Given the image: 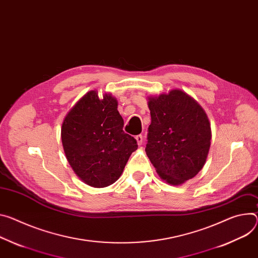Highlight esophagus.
Wrapping results in <instances>:
<instances>
[{
    "label": "esophagus",
    "mask_w": 258,
    "mask_h": 258,
    "mask_svg": "<svg viewBox=\"0 0 258 258\" xmlns=\"http://www.w3.org/2000/svg\"><path fill=\"white\" fill-rule=\"evenodd\" d=\"M136 140H137V142H138L139 145H142V143H143V136L142 135L136 136Z\"/></svg>",
    "instance_id": "34e87169"
}]
</instances>
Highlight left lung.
Wrapping results in <instances>:
<instances>
[{
	"label": "left lung",
	"mask_w": 258,
	"mask_h": 258,
	"mask_svg": "<svg viewBox=\"0 0 258 258\" xmlns=\"http://www.w3.org/2000/svg\"><path fill=\"white\" fill-rule=\"evenodd\" d=\"M151 123L146 154L159 177L171 185L194 178L204 167L211 125L202 106L180 89L148 97Z\"/></svg>",
	"instance_id": "left-lung-1"
}]
</instances>
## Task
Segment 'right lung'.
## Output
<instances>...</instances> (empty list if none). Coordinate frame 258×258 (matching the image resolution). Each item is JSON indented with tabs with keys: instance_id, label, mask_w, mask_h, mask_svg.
Instances as JSON below:
<instances>
[{
	"instance_id": "1",
	"label": "right lung",
	"mask_w": 258,
	"mask_h": 258,
	"mask_svg": "<svg viewBox=\"0 0 258 258\" xmlns=\"http://www.w3.org/2000/svg\"><path fill=\"white\" fill-rule=\"evenodd\" d=\"M111 93L103 99L90 90L69 111L61 125V142L75 174L87 185L102 188L118 179L136 139L122 130L123 119Z\"/></svg>"
}]
</instances>
